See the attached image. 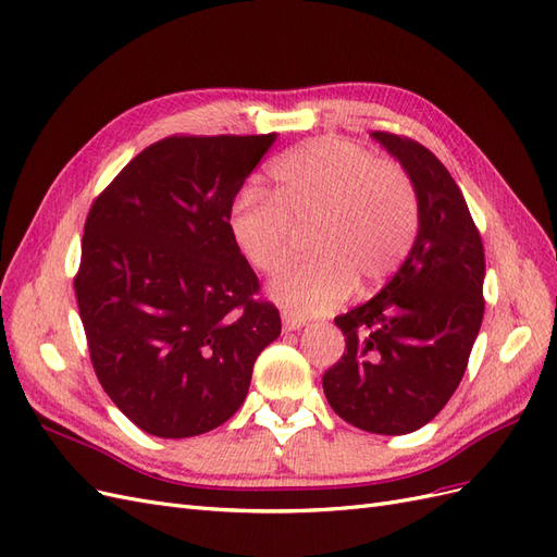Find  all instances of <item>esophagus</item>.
<instances>
[{"label": "esophagus", "instance_id": "34e87169", "mask_svg": "<svg viewBox=\"0 0 557 557\" xmlns=\"http://www.w3.org/2000/svg\"><path fill=\"white\" fill-rule=\"evenodd\" d=\"M305 325H307V318L288 313V311L283 313V330H285V332H295V330H301Z\"/></svg>", "mask_w": 557, "mask_h": 557}]
</instances>
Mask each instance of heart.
<instances>
[{"mask_svg": "<svg viewBox=\"0 0 557 557\" xmlns=\"http://www.w3.org/2000/svg\"><path fill=\"white\" fill-rule=\"evenodd\" d=\"M274 195L242 190L230 232L246 262L276 274L311 232L313 260L269 285L278 305L301 315L325 313L356 290L374 288L407 256L418 230L409 174L372 150L342 139L301 144L272 164Z\"/></svg>", "mask_w": 557, "mask_h": 557, "instance_id": "obj_1", "label": "heart"}]
</instances>
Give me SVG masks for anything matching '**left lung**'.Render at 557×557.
<instances>
[{"instance_id": "obj_1", "label": "left lung", "mask_w": 557, "mask_h": 557, "mask_svg": "<svg viewBox=\"0 0 557 557\" xmlns=\"http://www.w3.org/2000/svg\"><path fill=\"white\" fill-rule=\"evenodd\" d=\"M418 197V234L381 293L334 323L346 352L323 376L334 413L374 434H409L460 385L483 320L481 234L446 166L418 141L372 132Z\"/></svg>"}]
</instances>
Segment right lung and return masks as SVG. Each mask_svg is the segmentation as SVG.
I'll return each mask as SVG.
<instances>
[{"label": "right lung", "instance_id": "right-lung-1", "mask_svg": "<svg viewBox=\"0 0 557 557\" xmlns=\"http://www.w3.org/2000/svg\"><path fill=\"white\" fill-rule=\"evenodd\" d=\"M276 134L166 137L95 199L74 278L95 374L162 440L237 413L278 309L230 232L232 201Z\"/></svg>", "mask_w": 557, "mask_h": 557}]
</instances>
